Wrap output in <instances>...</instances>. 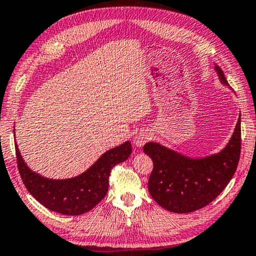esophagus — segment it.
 Wrapping results in <instances>:
<instances>
[{
	"mask_svg": "<svg viewBox=\"0 0 256 256\" xmlns=\"http://www.w3.org/2000/svg\"><path fill=\"white\" fill-rule=\"evenodd\" d=\"M150 138L151 136L148 132H140L135 136V138H134V144H135L137 148H142L146 142L150 140Z\"/></svg>",
	"mask_w": 256,
	"mask_h": 256,
	"instance_id": "esophagus-1",
	"label": "esophagus"
}]
</instances>
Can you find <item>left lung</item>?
<instances>
[{"mask_svg": "<svg viewBox=\"0 0 256 256\" xmlns=\"http://www.w3.org/2000/svg\"><path fill=\"white\" fill-rule=\"evenodd\" d=\"M215 70L228 84L223 70L216 65ZM143 150L153 161L148 183L152 198L172 213H191L213 202L234 175L242 150L240 118L229 143L216 154L192 159L154 142Z\"/></svg>", "mask_w": 256, "mask_h": 256, "instance_id": "obj_1", "label": "left lung"}]
</instances>
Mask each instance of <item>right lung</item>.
Returning a JSON list of instances; mask_svg holds the SVG:
<instances>
[{"mask_svg": "<svg viewBox=\"0 0 256 256\" xmlns=\"http://www.w3.org/2000/svg\"><path fill=\"white\" fill-rule=\"evenodd\" d=\"M130 153L132 143L127 140L106 151L81 175L66 180H51L30 170L16 144L19 174L27 190L46 208L64 215H81L92 210L108 194L112 168L127 160Z\"/></svg>", "mask_w": 256, "mask_h": 256, "instance_id": "right-lung-1", "label": "right lung"}]
</instances>
